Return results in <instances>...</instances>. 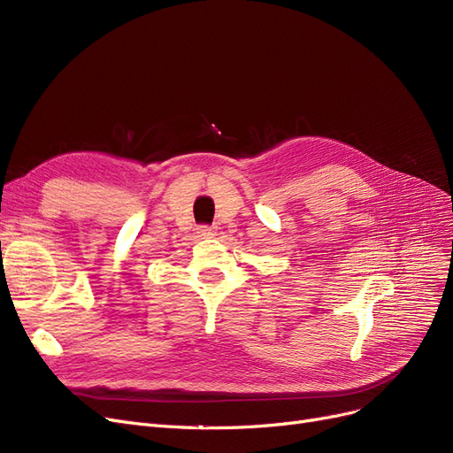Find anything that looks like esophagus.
<instances>
[{
  "label": "esophagus",
  "mask_w": 453,
  "mask_h": 453,
  "mask_svg": "<svg viewBox=\"0 0 453 453\" xmlns=\"http://www.w3.org/2000/svg\"><path fill=\"white\" fill-rule=\"evenodd\" d=\"M198 236L200 238H215L217 236V228H213V226H200L198 228Z\"/></svg>",
  "instance_id": "1"
}]
</instances>
